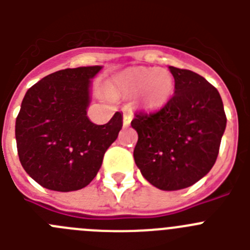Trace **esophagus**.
<instances>
[{
  "label": "esophagus",
  "instance_id": "esophagus-1",
  "mask_svg": "<svg viewBox=\"0 0 250 250\" xmlns=\"http://www.w3.org/2000/svg\"><path fill=\"white\" fill-rule=\"evenodd\" d=\"M131 120H132V115L131 114H124V116H123L124 126H129L130 123H131Z\"/></svg>",
  "mask_w": 250,
  "mask_h": 250
}]
</instances>
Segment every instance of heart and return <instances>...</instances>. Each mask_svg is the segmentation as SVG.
I'll return each instance as SVG.
<instances>
[{
	"instance_id": "1",
	"label": "heart",
	"mask_w": 250,
	"mask_h": 250,
	"mask_svg": "<svg viewBox=\"0 0 250 250\" xmlns=\"http://www.w3.org/2000/svg\"><path fill=\"white\" fill-rule=\"evenodd\" d=\"M110 95H134L140 106L156 109L165 105L174 92L173 75L156 67L125 68L114 76L107 89Z\"/></svg>"
}]
</instances>
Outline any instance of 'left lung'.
Segmentation results:
<instances>
[{"instance_id": "left-lung-1", "label": "left lung", "mask_w": 250, "mask_h": 250, "mask_svg": "<svg viewBox=\"0 0 250 250\" xmlns=\"http://www.w3.org/2000/svg\"><path fill=\"white\" fill-rule=\"evenodd\" d=\"M175 91L160 110L139 112L136 167L160 190H180L204 178L218 158L227 126L222 98L204 77L169 66Z\"/></svg>"}]
</instances>
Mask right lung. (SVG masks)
Instances as JSON below:
<instances>
[{
    "label": "right lung",
    "mask_w": 250,
    "mask_h": 250,
    "mask_svg": "<svg viewBox=\"0 0 250 250\" xmlns=\"http://www.w3.org/2000/svg\"><path fill=\"white\" fill-rule=\"evenodd\" d=\"M101 68L83 66L47 75L22 100L17 152L26 173L46 189L66 193L89 185L123 127L120 112L105 125L87 118L91 80Z\"/></svg>",
    "instance_id": "add662e5"
}]
</instances>
